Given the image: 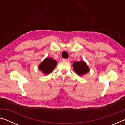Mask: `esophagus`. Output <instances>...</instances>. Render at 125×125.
Masks as SVG:
<instances>
[{
    "label": "esophagus",
    "mask_w": 125,
    "mask_h": 125,
    "mask_svg": "<svg viewBox=\"0 0 125 125\" xmlns=\"http://www.w3.org/2000/svg\"><path fill=\"white\" fill-rule=\"evenodd\" d=\"M62 61H67V62H69V59H62Z\"/></svg>",
    "instance_id": "esophagus-1"
}]
</instances>
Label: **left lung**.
Segmentation results:
<instances>
[{
  "label": "left lung",
  "instance_id": "obj_1",
  "mask_svg": "<svg viewBox=\"0 0 125 125\" xmlns=\"http://www.w3.org/2000/svg\"><path fill=\"white\" fill-rule=\"evenodd\" d=\"M73 67L75 72L80 76L86 75L90 70L87 63L84 60L75 61L73 64Z\"/></svg>",
  "mask_w": 125,
  "mask_h": 125
}]
</instances>
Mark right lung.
<instances>
[{
    "label": "right lung",
    "mask_w": 125,
    "mask_h": 125,
    "mask_svg": "<svg viewBox=\"0 0 125 125\" xmlns=\"http://www.w3.org/2000/svg\"><path fill=\"white\" fill-rule=\"evenodd\" d=\"M57 61L51 57H46L38 65V68L43 74H50L55 68Z\"/></svg>",
    "instance_id": "obj_1"
}]
</instances>
